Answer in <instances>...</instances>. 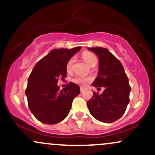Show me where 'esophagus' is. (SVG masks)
<instances>
[{"instance_id":"obj_1","label":"esophagus","mask_w":155,"mask_h":155,"mask_svg":"<svg viewBox=\"0 0 155 155\" xmlns=\"http://www.w3.org/2000/svg\"><path fill=\"white\" fill-rule=\"evenodd\" d=\"M84 90H85L84 88H83V87L80 88V92H83L84 91Z\"/></svg>"}]
</instances>
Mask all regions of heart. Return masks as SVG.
<instances>
[{"label":"heart","mask_w":155,"mask_h":155,"mask_svg":"<svg viewBox=\"0 0 155 155\" xmlns=\"http://www.w3.org/2000/svg\"><path fill=\"white\" fill-rule=\"evenodd\" d=\"M81 56H82L84 60L89 65H90V66L95 65L96 63H97V57H96V55L95 54H93L92 52H90V51H84V52H83ZM74 61V59L73 58H71V59L68 61V63L66 64V71L68 72H70L71 71ZM92 80V78L89 77V76H76V77L73 79V81H74V83L81 85V86H85V85L87 84L88 83L91 82Z\"/></svg>","instance_id":"obj_1"}]
</instances>
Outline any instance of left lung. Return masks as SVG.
Listing matches in <instances>:
<instances>
[{"instance_id":"8db88e82","label":"left lung","mask_w":155,"mask_h":155,"mask_svg":"<svg viewBox=\"0 0 155 155\" xmlns=\"http://www.w3.org/2000/svg\"><path fill=\"white\" fill-rule=\"evenodd\" d=\"M88 49L99 59L98 75L92 85L98 90L104 88V91L101 95L94 92L87 107L96 120L111 123L124 114L130 101L128 78L121 62L107 49L95 47Z\"/></svg>"}]
</instances>
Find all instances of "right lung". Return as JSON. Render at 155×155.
Wrapping results in <instances>:
<instances>
[{"label":"right lung","instance_id":"add662e5","mask_svg":"<svg viewBox=\"0 0 155 155\" xmlns=\"http://www.w3.org/2000/svg\"><path fill=\"white\" fill-rule=\"evenodd\" d=\"M56 49L35 64L28 78L25 94L30 110L41 122L54 124L63 121L68 114L74 97L80 88L70 82L63 90L57 85L58 80L66 77V64L81 49Z\"/></svg>","mask_w":155,"mask_h":155}]
</instances>
